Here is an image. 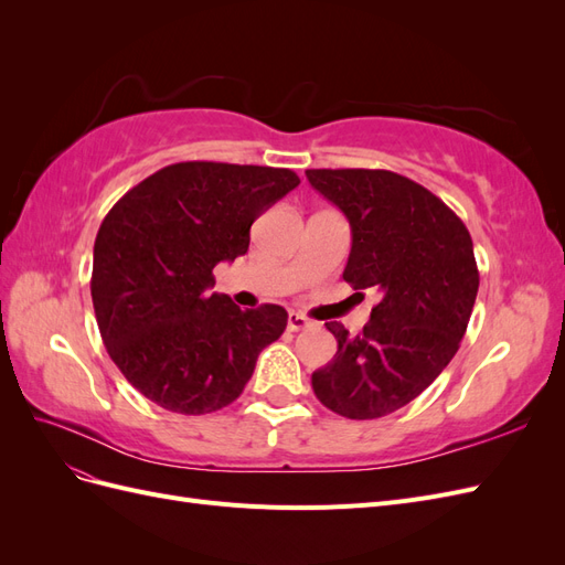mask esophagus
<instances>
[{"instance_id": "obj_1", "label": "esophagus", "mask_w": 565, "mask_h": 565, "mask_svg": "<svg viewBox=\"0 0 565 565\" xmlns=\"http://www.w3.org/2000/svg\"><path fill=\"white\" fill-rule=\"evenodd\" d=\"M287 328L292 330V332H299V330L311 328V320L306 318V316H301V313H297V311H289V318H287Z\"/></svg>"}]
</instances>
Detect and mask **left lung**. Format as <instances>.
Listing matches in <instances>:
<instances>
[{
  "label": "left lung",
  "mask_w": 565,
  "mask_h": 565,
  "mask_svg": "<svg viewBox=\"0 0 565 565\" xmlns=\"http://www.w3.org/2000/svg\"><path fill=\"white\" fill-rule=\"evenodd\" d=\"M306 177L349 218L344 280L382 292L361 334L324 322L339 347L311 384L332 413L377 419L415 401L457 353L478 292L471 235L446 202L396 172L306 169Z\"/></svg>",
  "instance_id": "left-lung-1"
}]
</instances>
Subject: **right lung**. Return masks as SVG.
Wrapping results in <instances>:
<instances>
[{"label": "right lung", "instance_id": "1", "mask_svg": "<svg viewBox=\"0 0 565 565\" xmlns=\"http://www.w3.org/2000/svg\"><path fill=\"white\" fill-rule=\"evenodd\" d=\"M299 185L292 169L177 162L119 198L94 243L100 337L127 382L169 413L231 405L287 328L278 303L243 311L212 270L249 247L254 218Z\"/></svg>", "mask_w": 565, "mask_h": 565}]
</instances>
